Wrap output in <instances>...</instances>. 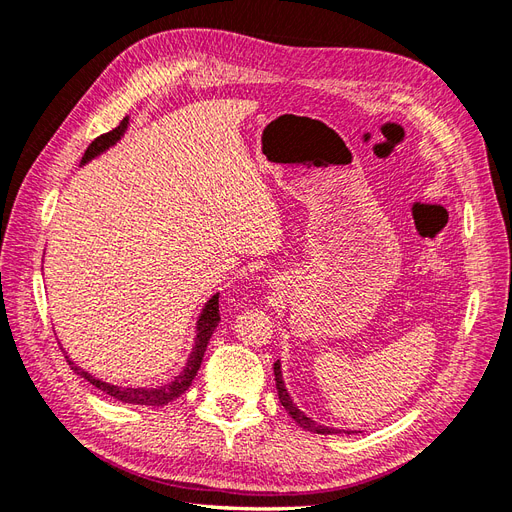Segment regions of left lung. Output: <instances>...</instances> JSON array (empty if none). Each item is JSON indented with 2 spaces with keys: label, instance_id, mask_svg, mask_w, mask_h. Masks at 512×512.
Segmentation results:
<instances>
[{
  "label": "left lung",
  "instance_id": "obj_1",
  "mask_svg": "<svg viewBox=\"0 0 512 512\" xmlns=\"http://www.w3.org/2000/svg\"><path fill=\"white\" fill-rule=\"evenodd\" d=\"M273 374H275V389H277V397H280V404L286 408V412L294 418V423H297L299 427H303L305 431H312V433H322V436H333V433H342V429H335V427H327V425H318L314 423L312 418H309L305 412L299 410V406L294 404L292 397L288 395V389L284 384V378H282V363L275 361L273 365ZM344 433H350V431H344Z\"/></svg>",
  "mask_w": 512,
  "mask_h": 512
}]
</instances>
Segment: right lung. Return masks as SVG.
<instances>
[{"label": "right lung", "mask_w": 512, "mask_h": 512, "mask_svg": "<svg viewBox=\"0 0 512 512\" xmlns=\"http://www.w3.org/2000/svg\"><path fill=\"white\" fill-rule=\"evenodd\" d=\"M128 126H130V117H123V121L119 123L115 130L98 136L96 141L87 147L85 156L81 160V166H85L87 162L102 156V153H106L111 147H115L123 138V134H126ZM218 324H220V292H215L213 297L203 305V309H200V316L196 320V335H194L192 352L188 356V361H185V367L179 371V374L173 380L164 382L162 386H121V384H113V382H106V380L91 376L89 371L81 369L70 359L68 352H66V361H68V365L72 367L76 376H81L89 384H94L96 389H100L106 395H111L113 399L121 401V404L151 406V408L166 406L168 401H173V399H177L179 395L188 391V386L192 384V380L198 374L200 363H203L207 344H209V339H211V335H213V331H215V327H218Z\"/></svg>", "instance_id": "add662e5"}]
</instances>
